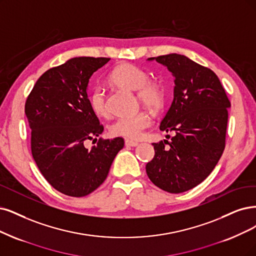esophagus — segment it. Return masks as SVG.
<instances>
[{"mask_svg":"<svg viewBox=\"0 0 256 256\" xmlns=\"http://www.w3.org/2000/svg\"><path fill=\"white\" fill-rule=\"evenodd\" d=\"M138 146V142H136V141H132V140H128L126 139V146H132V148H135Z\"/></svg>","mask_w":256,"mask_h":256,"instance_id":"obj_1","label":"esophagus"}]
</instances>
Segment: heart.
I'll return each mask as SVG.
<instances>
[{
  "label": "heart",
  "instance_id": "heart-1",
  "mask_svg": "<svg viewBox=\"0 0 256 256\" xmlns=\"http://www.w3.org/2000/svg\"><path fill=\"white\" fill-rule=\"evenodd\" d=\"M110 81L116 86L130 90L138 92L137 96L139 101L150 108H158L162 106L164 94L158 84L148 81V74L137 66L128 63H123L112 72ZM90 110L98 117L108 115V108L106 97L100 88H94L90 90L88 96ZM152 118L148 112H140L135 115L120 117L114 121L110 126L112 136L126 137L128 139H139L144 135V132L148 128Z\"/></svg>",
  "mask_w": 256,
  "mask_h": 256
}]
</instances>
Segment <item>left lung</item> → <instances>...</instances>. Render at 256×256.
<instances>
[{
  "instance_id": "1",
  "label": "left lung",
  "mask_w": 256,
  "mask_h": 256,
  "mask_svg": "<svg viewBox=\"0 0 256 256\" xmlns=\"http://www.w3.org/2000/svg\"><path fill=\"white\" fill-rule=\"evenodd\" d=\"M154 60L175 79L173 102L159 126L175 135L153 144L155 156L146 170L162 190L182 193L202 182L222 157L231 104L210 68L178 54L148 59Z\"/></svg>"
}]
</instances>
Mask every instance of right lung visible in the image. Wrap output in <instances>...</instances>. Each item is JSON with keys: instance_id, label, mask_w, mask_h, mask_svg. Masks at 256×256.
Returning <instances> with one entry per match:
<instances>
[{"instance_id": "obj_1", "label": "right lung", "mask_w": 256, "mask_h": 256, "mask_svg": "<svg viewBox=\"0 0 256 256\" xmlns=\"http://www.w3.org/2000/svg\"><path fill=\"white\" fill-rule=\"evenodd\" d=\"M110 58L76 56L45 72L25 103L32 130V153L44 178L56 190L82 197L106 180L122 138L97 140L103 126L90 110L88 88L94 72Z\"/></svg>"}]
</instances>
